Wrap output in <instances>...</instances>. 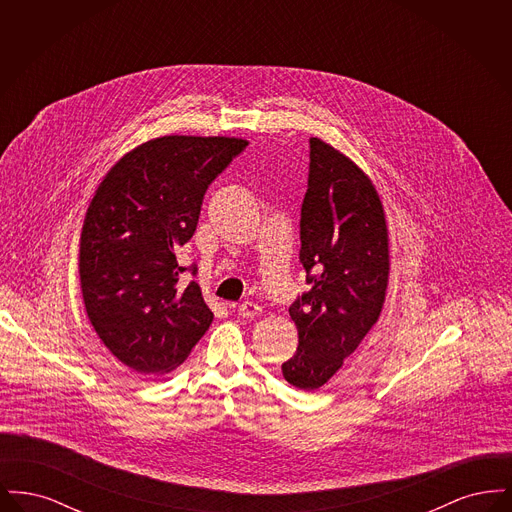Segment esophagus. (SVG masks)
I'll return each instance as SVG.
<instances>
[{
  "mask_svg": "<svg viewBox=\"0 0 512 512\" xmlns=\"http://www.w3.org/2000/svg\"><path fill=\"white\" fill-rule=\"evenodd\" d=\"M261 313V307L253 301H244L238 305V315L244 318H255Z\"/></svg>",
  "mask_w": 512,
  "mask_h": 512,
  "instance_id": "obj_1",
  "label": "esophagus"
}]
</instances>
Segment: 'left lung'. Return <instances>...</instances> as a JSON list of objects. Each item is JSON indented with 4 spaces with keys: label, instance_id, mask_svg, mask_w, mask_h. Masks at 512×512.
<instances>
[{
    "label": "left lung",
    "instance_id": "left-lung-1",
    "mask_svg": "<svg viewBox=\"0 0 512 512\" xmlns=\"http://www.w3.org/2000/svg\"><path fill=\"white\" fill-rule=\"evenodd\" d=\"M309 180L299 220V263L309 292L290 307L299 345L282 365L299 390L324 386L380 317L390 242L376 188L349 157L309 140Z\"/></svg>",
    "mask_w": 512,
    "mask_h": 512
}]
</instances>
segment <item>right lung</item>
Segmentation results:
<instances>
[{
	"label": "right lung",
	"instance_id": "1",
	"mask_svg": "<svg viewBox=\"0 0 512 512\" xmlns=\"http://www.w3.org/2000/svg\"><path fill=\"white\" fill-rule=\"evenodd\" d=\"M247 142L163 136L107 172L80 236V288L99 340L138 374L180 365L213 322L176 249L190 242L211 182Z\"/></svg>",
	"mask_w": 512,
	"mask_h": 512
}]
</instances>
